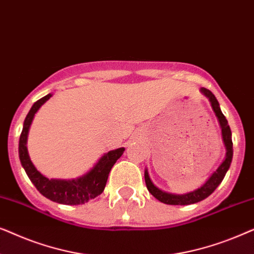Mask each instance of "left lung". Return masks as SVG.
Returning <instances> with one entry per match:
<instances>
[{"instance_id":"left-lung-1","label":"left lung","mask_w":254,"mask_h":254,"mask_svg":"<svg viewBox=\"0 0 254 254\" xmlns=\"http://www.w3.org/2000/svg\"><path fill=\"white\" fill-rule=\"evenodd\" d=\"M201 93H203L204 96L209 99L211 104V107H213L215 114H216L218 123H220L221 129H222V137H223V142L225 145V149H227V152H225V158L224 161L221 163V165L218 166L216 171H215L213 175H211L206 183L203 184L202 186L196 189L195 190H192V192H189L186 194H172L164 192V190H159L158 187H156L152 182L150 180V177H149L148 170L144 171V180L145 185H147V189L149 192H150L152 195H154L156 199L161 201V202L165 204H173V206H186V204H192L196 203L199 201H202L210 195L211 193L216 190V187L220 185L223 180L225 173L230 168L231 161H232V155H234V149H232V140H231V129L228 125V120L225 119L224 114L222 113L220 109V104H218L216 97L213 95V92L209 91V90L206 88H201Z\"/></svg>"}]
</instances>
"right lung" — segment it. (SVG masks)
Wrapping results in <instances>:
<instances>
[{
  "label": "right lung",
  "instance_id": "add662e5",
  "mask_svg": "<svg viewBox=\"0 0 254 254\" xmlns=\"http://www.w3.org/2000/svg\"><path fill=\"white\" fill-rule=\"evenodd\" d=\"M52 97V93L43 97L33 104L31 110L24 120L23 130L19 137V159L22 166L25 170L27 177L37 190L45 197L54 202L62 204H82L88 202L89 200L95 199L99 194L103 193L105 189L109 173L112 166L124 154L125 148H119L116 150H111L99 158L96 165L82 177L76 179H48L38 171L33 163L31 162L29 152H27V134L34 114L38 112L41 105H44Z\"/></svg>",
  "mask_w": 254,
  "mask_h": 254
}]
</instances>
